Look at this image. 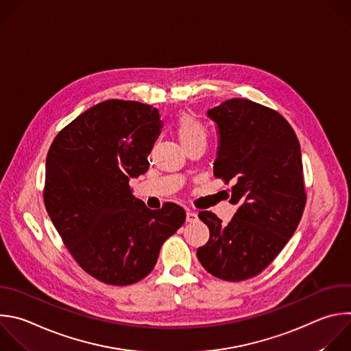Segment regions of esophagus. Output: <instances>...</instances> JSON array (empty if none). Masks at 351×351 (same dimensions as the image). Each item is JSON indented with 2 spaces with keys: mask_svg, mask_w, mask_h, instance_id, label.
Listing matches in <instances>:
<instances>
[{
  "mask_svg": "<svg viewBox=\"0 0 351 351\" xmlns=\"http://www.w3.org/2000/svg\"><path fill=\"white\" fill-rule=\"evenodd\" d=\"M197 219H198V216H197L195 212H193V210H190V209L186 212V220H187V221L193 223V221H197Z\"/></svg>",
  "mask_w": 351,
  "mask_h": 351,
  "instance_id": "obj_1",
  "label": "esophagus"
}]
</instances>
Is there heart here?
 Listing matches in <instances>:
<instances>
[{
  "label": "heart",
  "mask_w": 351,
  "mask_h": 351,
  "mask_svg": "<svg viewBox=\"0 0 351 351\" xmlns=\"http://www.w3.org/2000/svg\"><path fill=\"white\" fill-rule=\"evenodd\" d=\"M175 128L183 147H187L198 142H205L208 136V131L205 125L197 119L194 114H190V112H182L178 117Z\"/></svg>",
  "instance_id": "heart-1"
}]
</instances>
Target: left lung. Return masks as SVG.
Listing matches in <instances>:
<instances>
[{
	"mask_svg": "<svg viewBox=\"0 0 351 351\" xmlns=\"http://www.w3.org/2000/svg\"><path fill=\"white\" fill-rule=\"evenodd\" d=\"M219 128L220 145L213 175L232 183L231 202H240L228 224L209 210L198 217L209 240L197 251L202 267L226 281L262 273L295 232L306 189L298 136L276 110L234 97L208 110Z\"/></svg>",
	"mask_w": 351,
	"mask_h": 351,
	"instance_id": "1",
	"label": "left lung"
}]
</instances>
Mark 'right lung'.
Segmentation results:
<instances>
[{"instance_id": "add662e5", "label": "right lung", "mask_w": 351, "mask_h": 351, "mask_svg": "<svg viewBox=\"0 0 351 351\" xmlns=\"http://www.w3.org/2000/svg\"><path fill=\"white\" fill-rule=\"evenodd\" d=\"M160 130L156 107L110 99L80 114L49 147L47 212L80 267L104 284L149 276L161 245L186 220L178 204L152 210L131 193L130 179L147 172Z\"/></svg>"}]
</instances>
